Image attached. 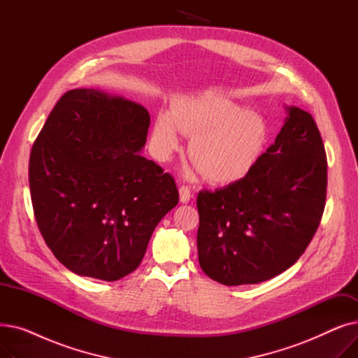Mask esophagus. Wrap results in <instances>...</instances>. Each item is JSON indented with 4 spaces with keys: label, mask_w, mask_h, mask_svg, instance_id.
<instances>
[{
    "label": "esophagus",
    "mask_w": 358,
    "mask_h": 358,
    "mask_svg": "<svg viewBox=\"0 0 358 358\" xmlns=\"http://www.w3.org/2000/svg\"><path fill=\"white\" fill-rule=\"evenodd\" d=\"M192 197H193V194H192L190 187L189 185H181L180 187V201L181 203H189Z\"/></svg>",
    "instance_id": "obj_1"
}]
</instances>
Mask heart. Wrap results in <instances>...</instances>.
<instances>
[{
	"label": "heart",
	"mask_w": 358,
	"mask_h": 358,
	"mask_svg": "<svg viewBox=\"0 0 358 358\" xmlns=\"http://www.w3.org/2000/svg\"><path fill=\"white\" fill-rule=\"evenodd\" d=\"M266 123L238 103L203 92L177 103L174 113L161 111L152 134L155 157L166 161L182 146L184 135H194L192 154L199 166L217 182H234L255 165L266 142Z\"/></svg>",
	"instance_id": "1"
}]
</instances>
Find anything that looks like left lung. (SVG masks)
Returning a JSON list of instances; mask_svg holds the SVG:
<instances>
[{"instance_id": "obj_1", "label": "left lung", "mask_w": 358, "mask_h": 358, "mask_svg": "<svg viewBox=\"0 0 358 358\" xmlns=\"http://www.w3.org/2000/svg\"><path fill=\"white\" fill-rule=\"evenodd\" d=\"M327 155L313 117L287 107L274 143L251 171L197 196L201 270L224 286L255 285L292 267L325 208Z\"/></svg>"}]
</instances>
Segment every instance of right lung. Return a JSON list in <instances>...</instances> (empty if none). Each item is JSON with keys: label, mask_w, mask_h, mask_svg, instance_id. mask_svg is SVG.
<instances>
[{"label": "right lung", "mask_w": 358, "mask_h": 358, "mask_svg": "<svg viewBox=\"0 0 358 358\" xmlns=\"http://www.w3.org/2000/svg\"><path fill=\"white\" fill-rule=\"evenodd\" d=\"M148 110L94 88L65 92L29 162L37 227L78 275L116 281L135 271L159 220L178 203L171 174L141 155Z\"/></svg>", "instance_id": "right-lung-1"}]
</instances>
